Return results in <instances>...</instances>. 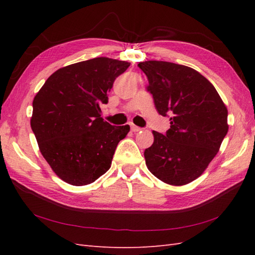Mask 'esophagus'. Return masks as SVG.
I'll return each mask as SVG.
<instances>
[{
  "mask_svg": "<svg viewBox=\"0 0 255 255\" xmlns=\"http://www.w3.org/2000/svg\"><path fill=\"white\" fill-rule=\"evenodd\" d=\"M130 128H131V130H132L133 132H137V131H139V130H141V128L136 126V125H131Z\"/></svg>",
  "mask_w": 255,
  "mask_h": 255,
  "instance_id": "obj_1",
  "label": "esophagus"
}]
</instances>
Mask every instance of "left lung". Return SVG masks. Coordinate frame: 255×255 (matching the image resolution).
<instances>
[{
  "label": "left lung",
  "instance_id": "1",
  "mask_svg": "<svg viewBox=\"0 0 255 255\" xmlns=\"http://www.w3.org/2000/svg\"><path fill=\"white\" fill-rule=\"evenodd\" d=\"M147 91L160 115L170 118V129L153 131L154 141L144 150L149 171L162 182L185 185L202 175L228 132V111L214 85L186 66L144 61Z\"/></svg>",
  "mask_w": 255,
  "mask_h": 255
}]
</instances>
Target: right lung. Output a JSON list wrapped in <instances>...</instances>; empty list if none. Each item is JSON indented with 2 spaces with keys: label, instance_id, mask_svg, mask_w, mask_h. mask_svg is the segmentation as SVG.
Listing matches in <instances>:
<instances>
[{
  "label": "right lung",
  "instance_id": "right-lung-1",
  "mask_svg": "<svg viewBox=\"0 0 255 255\" xmlns=\"http://www.w3.org/2000/svg\"><path fill=\"white\" fill-rule=\"evenodd\" d=\"M130 63L93 58L57 70L32 101L30 126L40 152L56 174L71 185L95 182L110 170L118 142L130 127L101 117L114 81Z\"/></svg>",
  "mask_w": 255,
  "mask_h": 255
}]
</instances>
